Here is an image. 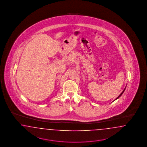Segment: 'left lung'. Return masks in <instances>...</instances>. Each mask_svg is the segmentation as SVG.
I'll return each mask as SVG.
<instances>
[{
    "label": "left lung",
    "instance_id": "8db88e82",
    "mask_svg": "<svg viewBox=\"0 0 147 147\" xmlns=\"http://www.w3.org/2000/svg\"><path fill=\"white\" fill-rule=\"evenodd\" d=\"M125 89H124V90H123V92H122V93H121L120 94V95H119V96H118V97H117V98H116L115 100H116V99H117V98H120V97L121 96V95H122V94H123V92H125Z\"/></svg>",
    "mask_w": 147,
    "mask_h": 147
}]
</instances>
